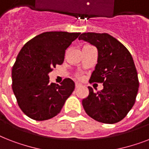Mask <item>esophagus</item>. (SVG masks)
<instances>
[{
  "instance_id": "esophagus-1",
  "label": "esophagus",
  "mask_w": 149,
  "mask_h": 149,
  "mask_svg": "<svg viewBox=\"0 0 149 149\" xmlns=\"http://www.w3.org/2000/svg\"><path fill=\"white\" fill-rule=\"evenodd\" d=\"M75 86H76V89H78L79 88L80 86H82V85L80 84H79V83H76V84H75Z\"/></svg>"
}]
</instances>
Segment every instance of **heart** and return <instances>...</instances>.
<instances>
[{"instance_id": "1", "label": "heart", "mask_w": 149, "mask_h": 149, "mask_svg": "<svg viewBox=\"0 0 149 149\" xmlns=\"http://www.w3.org/2000/svg\"><path fill=\"white\" fill-rule=\"evenodd\" d=\"M77 77H78V78H80V77H80V75H79V74H77Z\"/></svg>"}]
</instances>
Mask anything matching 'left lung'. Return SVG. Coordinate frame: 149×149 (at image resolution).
Wrapping results in <instances>:
<instances>
[{
	"label": "left lung",
	"instance_id": "left-lung-1",
	"mask_svg": "<svg viewBox=\"0 0 149 149\" xmlns=\"http://www.w3.org/2000/svg\"><path fill=\"white\" fill-rule=\"evenodd\" d=\"M94 45L97 63L90 83H102L104 88L82 100L86 113L99 122L114 124L127 115L134 104L139 91L138 72L132 55L125 45L107 33L87 32L79 37Z\"/></svg>",
	"mask_w": 149,
	"mask_h": 149
}]
</instances>
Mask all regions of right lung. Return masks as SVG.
Segmentation results:
<instances>
[{
    "label": "right lung",
    "instance_id": "right-lung-1",
    "mask_svg": "<svg viewBox=\"0 0 149 149\" xmlns=\"http://www.w3.org/2000/svg\"><path fill=\"white\" fill-rule=\"evenodd\" d=\"M79 32L47 31L29 41L18 53L12 68V89L24 113L36 120L56 116L75 89L71 79L60 85L49 82V73L63 64L65 50Z\"/></svg>",
    "mask_w": 149,
    "mask_h": 149
}]
</instances>
